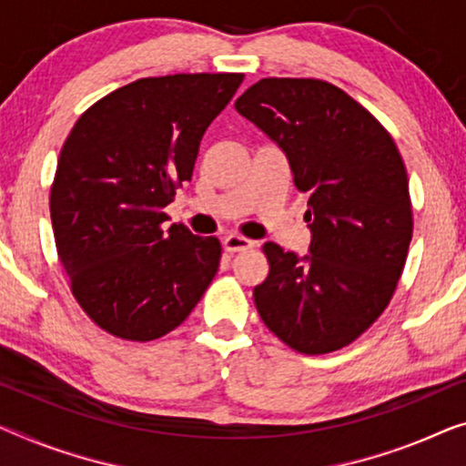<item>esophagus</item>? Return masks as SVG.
Wrapping results in <instances>:
<instances>
[{"mask_svg": "<svg viewBox=\"0 0 466 466\" xmlns=\"http://www.w3.org/2000/svg\"><path fill=\"white\" fill-rule=\"evenodd\" d=\"M252 246H254L252 241L241 238V235H233V233L227 235L223 241V248L227 249V252H243V249H249Z\"/></svg>", "mask_w": 466, "mask_h": 466, "instance_id": "esophagus-1", "label": "esophagus"}]
</instances>
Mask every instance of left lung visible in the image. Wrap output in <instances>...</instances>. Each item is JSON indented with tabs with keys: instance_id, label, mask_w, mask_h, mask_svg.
Returning <instances> with one entry per match:
<instances>
[{
	"instance_id": "1",
	"label": "left lung",
	"mask_w": 466,
	"mask_h": 466,
	"mask_svg": "<svg viewBox=\"0 0 466 466\" xmlns=\"http://www.w3.org/2000/svg\"><path fill=\"white\" fill-rule=\"evenodd\" d=\"M235 110L288 156L312 233L306 256L264 243L258 314L296 352H335L375 323L402 275L412 239L402 156L373 114L317 78H262Z\"/></svg>"
}]
</instances>
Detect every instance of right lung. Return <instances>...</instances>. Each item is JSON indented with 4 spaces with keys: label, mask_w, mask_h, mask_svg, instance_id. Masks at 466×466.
Listing matches in <instances>:
<instances>
[{
    "label": "right lung",
    "mask_w": 466,
    "mask_h": 466,
    "mask_svg": "<svg viewBox=\"0 0 466 466\" xmlns=\"http://www.w3.org/2000/svg\"><path fill=\"white\" fill-rule=\"evenodd\" d=\"M243 75L139 78L99 99L64 141L49 196L56 248L87 317L116 338H162L189 317L220 241L164 227L206 128Z\"/></svg>",
    "instance_id": "add662e5"
}]
</instances>
